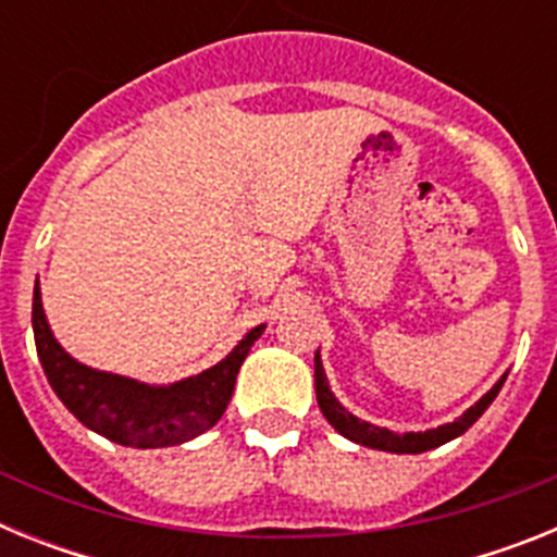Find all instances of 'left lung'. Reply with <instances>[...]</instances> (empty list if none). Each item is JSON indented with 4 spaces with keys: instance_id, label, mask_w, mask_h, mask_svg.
<instances>
[{
    "instance_id": "1",
    "label": "left lung",
    "mask_w": 557,
    "mask_h": 557,
    "mask_svg": "<svg viewBox=\"0 0 557 557\" xmlns=\"http://www.w3.org/2000/svg\"><path fill=\"white\" fill-rule=\"evenodd\" d=\"M502 385H505V376H502L474 407H469V410L462 412L457 421H451V424H444V426H437V430H426V432H407V435H396V432L382 430V426L366 424V421L354 418L346 407H339V401L332 396V391H329L321 357L314 354V393H318V405H321L329 424H332L339 435H346L348 441H357V444L371 446V449L396 451V455H421V451L435 449V446L446 444V441H451V437L462 435V432L469 430L482 412L488 410V405L496 398V393L502 391Z\"/></svg>"
}]
</instances>
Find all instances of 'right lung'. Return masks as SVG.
I'll use <instances>...</instances> for the list:
<instances>
[{
  "label": "right lung",
  "instance_id": "right-lung-1",
  "mask_svg": "<svg viewBox=\"0 0 557 557\" xmlns=\"http://www.w3.org/2000/svg\"><path fill=\"white\" fill-rule=\"evenodd\" d=\"M262 329H250L248 337L209 371L184 379L178 385L147 387L133 379L75 362L49 332L38 284L33 293V334L52 391L88 430L100 432L113 444L136 449L184 444L218 424L234 393L239 366Z\"/></svg>",
  "mask_w": 557,
  "mask_h": 557
}]
</instances>
